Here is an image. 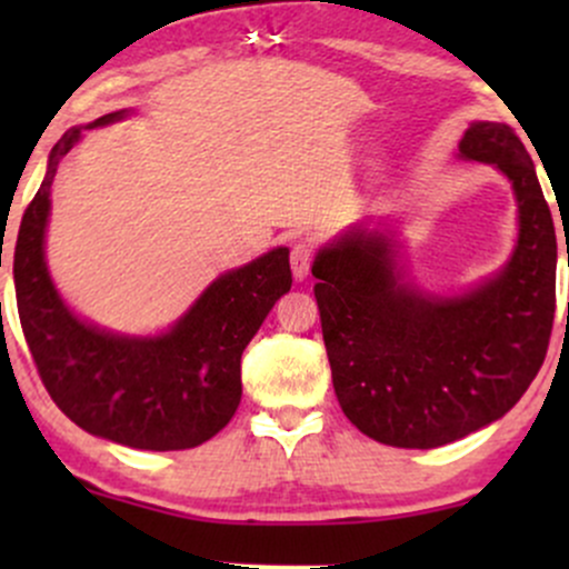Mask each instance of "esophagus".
Listing matches in <instances>:
<instances>
[{"label": "esophagus", "instance_id": "1", "mask_svg": "<svg viewBox=\"0 0 569 569\" xmlns=\"http://www.w3.org/2000/svg\"><path fill=\"white\" fill-rule=\"evenodd\" d=\"M310 264H312V246L305 243V240L293 243L291 248L293 280H307V276H310Z\"/></svg>", "mask_w": 569, "mask_h": 569}]
</instances>
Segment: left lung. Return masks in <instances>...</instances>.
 Here are the masks:
<instances>
[{
	"mask_svg": "<svg viewBox=\"0 0 569 569\" xmlns=\"http://www.w3.org/2000/svg\"><path fill=\"white\" fill-rule=\"evenodd\" d=\"M455 160L492 166L511 184L516 243L500 270L457 291L422 289L388 221L348 227L312 262L339 407L390 447H443L500 420L551 337L557 232L525 143L502 122L476 120Z\"/></svg>",
	"mask_w": 569,
	"mask_h": 569,
	"instance_id": "1",
	"label": "left lung"
}]
</instances>
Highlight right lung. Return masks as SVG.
I'll use <instances>...</instances> for the list:
<instances>
[{
    "mask_svg": "<svg viewBox=\"0 0 569 569\" xmlns=\"http://www.w3.org/2000/svg\"><path fill=\"white\" fill-rule=\"evenodd\" d=\"M133 114L98 117L50 149L48 173L18 230L12 278L26 342L56 407L98 439L171 452L213 439L232 420L243 396L240 356L289 293L291 267L289 248L278 246L221 272L158 335H128L82 318L61 297L44 257L50 189L84 130Z\"/></svg>",
    "mask_w": 569,
    "mask_h": 569,
    "instance_id": "obj_1",
    "label": "right lung"
}]
</instances>
